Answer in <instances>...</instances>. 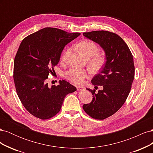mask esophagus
Segmentation results:
<instances>
[{
    "label": "esophagus",
    "mask_w": 153,
    "mask_h": 153,
    "mask_svg": "<svg viewBox=\"0 0 153 153\" xmlns=\"http://www.w3.org/2000/svg\"><path fill=\"white\" fill-rule=\"evenodd\" d=\"M76 89L78 91H84L85 90V87L82 86H78L76 87Z\"/></svg>",
    "instance_id": "esophagus-1"
}]
</instances>
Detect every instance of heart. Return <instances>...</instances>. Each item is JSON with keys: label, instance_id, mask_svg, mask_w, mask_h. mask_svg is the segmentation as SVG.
Wrapping results in <instances>:
<instances>
[{"label": "heart", "instance_id": "b5f03b06", "mask_svg": "<svg viewBox=\"0 0 153 153\" xmlns=\"http://www.w3.org/2000/svg\"><path fill=\"white\" fill-rule=\"evenodd\" d=\"M78 48L80 52L89 59V64L94 70H99L102 68L105 62V58L101 55H96L98 53L99 48L95 43L90 40L81 41L77 45ZM70 49L66 50L62 56V61H65ZM91 74L89 69L73 68L65 73V76L69 80L74 84H81L84 83L86 78Z\"/></svg>", "mask_w": 153, "mask_h": 153}]
</instances>
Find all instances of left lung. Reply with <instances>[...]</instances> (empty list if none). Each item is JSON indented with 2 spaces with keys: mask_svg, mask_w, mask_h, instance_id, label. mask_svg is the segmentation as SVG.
Segmentation results:
<instances>
[{
  "mask_svg": "<svg viewBox=\"0 0 153 153\" xmlns=\"http://www.w3.org/2000/svg\"><path fill=\"white\" fill-rule=\"evenodd\" d=\"M83 35L100 45L106 55L104 67L91 80L94 85H102L103 89L98 92L87 89L93 98L83 105V109L92 118L105 119L121 108L130 92L135 77L133 55L124 40L114 32L96 30Z\"/></svg>",
  "mask_w": 153,
  "mask_h": 153,
  "instance_id": "obj_1",
  "label": "left lung"
}]
</instances>
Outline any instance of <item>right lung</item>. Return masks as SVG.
<instances>
[{"instance_id":"right-lung-1","label":"right lung","mask_w":153,"mask_h":153,"mask_svg":"<svg viewBox=\"0 0 153 153\" xmlns=\"http://www.w3.org/2000/svg\"><path fill=\"white\" fill-rule=\"evenodd\" d=\"M80 34L47 27L22 40L14 60V82L22 105L34 117L43 120L53 117L66 96L76 91L64 80L49 87L47 79L53 75L64 47Z\"/></svg>"}]
</instances>
